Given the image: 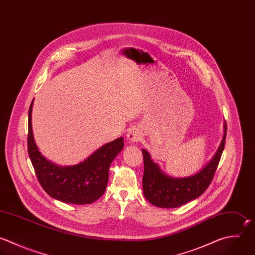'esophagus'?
<instances>
[{"label": "esophagus", "instance_id": "obj_1", "mask_svg": "<svg viewBox=\"0 0 255 255\" xmlns=\"http://www.w3.org/2000/svg\"><path fill=\"white\" fill-rule=\"evenodd\" d=\"M140 135H141V133L137 128H131V129H129V131L128 133V139L130 142H135V141L139 140V138L141 137Z\"/></svg>", "mask_w": 255, "mask_h": 255}]
</instances>
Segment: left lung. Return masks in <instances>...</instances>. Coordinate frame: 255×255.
Here are the masks:
<instances>
[{
    "instance_id": "1",
    "label": "left lung",
    "mask_w": 255,
    "mask_h": 255,
    "mask_svg": "<svg viewBox=\"0 0 255 255\" xmlns=\"http://www.w3.org/2000/svg\"><path fill=\"white\" fill-rule=\"evenodd\" d=\"M227 126L224 124V135L220 146L210 162L198 173L184 178H173L165 175L142 149L144 171L142 188L145 198L153 205L162 208H174L200 196L209 186L218 166L225 145Z\"/></svg>"
}]
</instances>
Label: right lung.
<instances>
[{"label":"right lung","instance_id":"1","mask_svg":"<svg viewBox=\"0 0 255 255\" xmlns=\"http://www.w3.org/2000/svg\"><path fill=\"white\" fill-rule=\"evenodd\" d=\"M32 106L33 102L29 109L28 152L42 187L50 196L66 203L88 204L99 199L107 188L110 165L124 148V137L103 145L77 165L61 167L38 150L32 130Z\"/></svg>","mask_w":255,"mask_h":255}]
</instances>
